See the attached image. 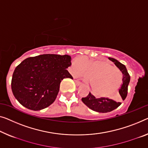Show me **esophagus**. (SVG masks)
<instances>
[{
  "instance_id": "34e87169",
  "label": "esophagus",
  "mask_w": 148,
  "mask_h": 148,
  "mask_svg": "<svg viewBox=\"0 0 148 148\" xmlns=\"http://www.w3.org/2000/svg\"><path fill=\"white\" fill-rule=\"evenodd\" d=\"M74 82L77 86H80L82 84V82H80L78 80H74Z\"/></svg>"
}]
</instances>
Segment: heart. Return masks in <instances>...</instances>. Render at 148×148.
<instances>
[{
  "label": "heart",
  "instance_id": "obj_1",
  "mask_svg": "<svg viewBox=\"0 0 148 148\" xmlns=\"http://www.w3.org/2000/svg\"><path fill=\"white\" fill-rule=\"evenodd\" d=\"M76 76L90 78V86L94 94L98 97H108L118 90L122 84L120 70L110 62L99 60L78 59L72 70Z\"/></svg>",
  "mask_w": 148,
  "mask_h": 148
}]
</instances>
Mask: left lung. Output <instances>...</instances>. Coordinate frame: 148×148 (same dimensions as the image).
<instances>
[{"label":"left lung","instance_id":"left-lung-1","mask_svg":"<svg viewBox=\"0 0 148 148\" xmlns=\"http://www.w3.org/2000/svg\"><path fill=\"white\" fill-rule=\"evenodd\" d=\"M108 59L113 62L116 66L122 72L123 84L120 89L119 90V93L120 95V100L122 99L123 100H124L127 94V87H128L130 80V76L127 72L126 68L123 64L120 63L118 60L113 58H108ZM82 101L90 109L97 112H100V113H107V112H112V110L120 106L121 104L120 102H116L115 100L107 98H96L95 96L92 95L90 92L86 97L82 98Z\"/></svg>","mask_w":148,"mask_h":148}]
</instances>
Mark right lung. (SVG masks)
<instances>
[{
  "instance_id": "obj_1",
  "label": "right lung",
  "mask_w": 148,
  "mask_h": 148,
  "mask_svg": "<svg viewBox=\"0 0 148 148\" xmlns=\"http://www.w3.org/2000/svg\"><path fill=\"white\" fill-rule=\"evenodd\" d=\"M71 64V57L66 54H42L25 59L13 72V95L26 108H46L56 100L62 80L73 79L66 70Z\"/></svg>"
}]
</instances>
